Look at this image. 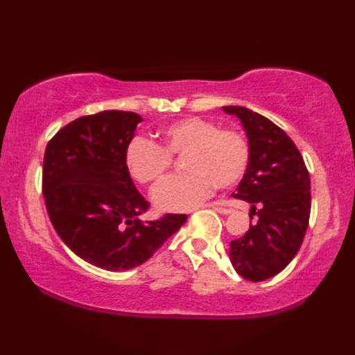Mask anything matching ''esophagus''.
<instances>
[{"instance_id":"obj_1","label":"esophagus","mask_w":355,"mask_h":355,"mask_svg":"<svg viewBox=\"0 0 355 355\" xmlns=\"http://www.w3.org/2000/svg\"><path fill=\"white\" fill-rule=\"evenodd\" d=\"M213 209H216V211L220 213V214H230L232 213V208H225V207H219L216 205V203H213Z\"/></svg>"}]
</instances>
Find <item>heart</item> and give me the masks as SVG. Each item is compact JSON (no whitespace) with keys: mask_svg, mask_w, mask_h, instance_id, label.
Masks as SVG:
<instances>
[{"mask_svg":"<svg viewBox=\"0 0 355 355\" xmlns=\"http://www.w3.org/2000/svg\"><path fill=\"white\" fill-rule=\"evenodd\" d=\"M182 155L186 172L166 178L153 191L161 211H184L211 194L214 184L230 188L244 177L250 146L235 128H218L211 120L184 117L159 131V144L135 137L125 148V169L135 182L152 186L171 169L172 156Z\"/></svg>","mask_w":355,"mask_h":355,"instance_id":"1","label":"heart"}]
</instances>
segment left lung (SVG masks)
Segmentation results:
<instances>
[{"mask_svg": "<svg viewBox=\"0 0 355 355\" xmlns=\"http://www.w3.org/2000/svg\"><path fill=\"white\" fill-rule=\"evenodd\" d=\"M241 120L250 161L233 197L252 203L244 236L230 243L235 271L250 282L277 275L296 257L310 219V177L291 137L261 114L243 106H224Z\"/></svg>", "mask_w": 355, "mask_h": 355, "instance_id": "1", "label": "left lung"}]
</instances>
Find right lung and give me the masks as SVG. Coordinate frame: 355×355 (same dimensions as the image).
I'll return each mask as SVG.
<instances>
[{
	"label": "right lung",
	"instance_id": "obj_1",
	"mask_svg": "<svg viewBox=\"0 0 355 355\" xmlns=\"http://www.w3.org/2000/svg\"><path fill=\"white\" fill-rule=\"evenodd\" d=\"M139 122L130 111L83 116L45 148L42 191L51 224L71 252L106 271L146 263L188 219H139L150 203L125 169V148Z\"/></svg>",
	"mask_w": 355,
	"mask_h": 355
}]
</instances>
